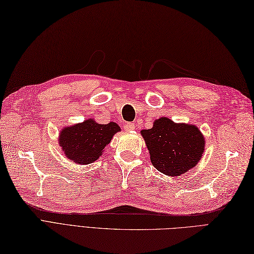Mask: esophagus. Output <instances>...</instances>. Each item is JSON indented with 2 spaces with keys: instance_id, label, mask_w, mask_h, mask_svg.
<instances>
[{
  "instance_id": "obj_1",
  "label": "esophagus",
  "mask_w": 254,
  "mask_h": 254,
  "mask_svg": "<svg viewBox=\"0 0 254 254\" xmlns=\"http://www.w3.org/2000/svg\"><path fill=\"white\" fill-rule=\"evenodd\" d=\"M135 128V125L133 124V123H126V124L124 125V129L126 130V131H132V130H134Z\"/></svg>"
}]
</instances>
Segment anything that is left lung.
<instances>
[{
	"label": "left lung",
	"instance_id": "obj_1",
	"mask_svg": "<svg viewBox=\"0 0 254 254\" xmlns=\"http://www.w3.org/2000/svg\"><path fill=\"white\" fill-rule=\"evenodd\" d=\"M141 134L153 166L169 176H180L196 167L204 152L205 139L196 126L176 124L168 118L156 120Z\"/></svg>",
	"mask_w": 254,
	"mask_h": 254
}]
</instances>
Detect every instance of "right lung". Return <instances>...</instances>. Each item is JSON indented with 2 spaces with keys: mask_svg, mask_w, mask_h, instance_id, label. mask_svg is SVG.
Here are the masks:
<instances>
[{
  "mask_svg": "<svg viewBox=\"0 0 254 254\" xmlns=\"http://www.w3.org/2000/svg\"><path fill=\"white\" fill-rule=\"evenodd\" d=\"M120 130L116 123L102 125L90 119L62 129L59 144L68 159L74 163L88 164L99 158Z\"/></svg>",
  "mask_w": 254,
  "mask_h": 254,
  "instance_id": "add662e5",
  "label": "right lung"
}]
</instances>
